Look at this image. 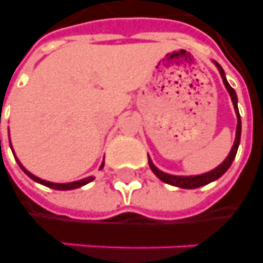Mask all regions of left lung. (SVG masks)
<instances>
[{"label":"left lung","instance_id":"8db88e82","mask_svg":"<svg viewBox=\"0 0 263 263\" xmlns=\"http://www.w3.org/2000/svg\"><path fill=\"white\" fill-rule=\"evenodd\" d=\"M214 65H215L218 68V70H219V75L222 78V82H224L225 87H227V90L230 93L231 100H232V105H234V109H235L236 113V120H238V123H236L234 146L231 148L230 154L227 156V158H225L221 164L218 165V167H215L214 170L208 171V173H204V174H198V176H173V174H167L164 171L158 170L157 167L153 164L152 158L148 157V165H150L152 171L160 178V180H161V181L165 182V184H170V185H174V187L187 188V190L202 187V185H206V184H210V182L218 180L221 176H224L225 173H227V170H228L231 167V164H232L234 158H235L238 147H239V141H241V116H239V110H238V98H236L235 90L231 87V85L228 83V81H227V78H225L224 69L221 68V65L218 62H215V61H214Z\"/></svg>","mask_w":263,"mask_h":263}]
</instances>
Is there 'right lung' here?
<instances>
[{
  "instance_id": "add662e5",
  "label": "right lung",
  "mask_w": 263,
  "mask_h": 263,
  "mask_svg": "<svg viewBox=\"0 0 263 263\" xmlns=\"http://www.w3.org/2000/svg\"><path fill=\"white\" fill-rule=\"evenodd\" d=\"M9 146H11V140H9ZM14 153V150H12ZM15 160L16 163L20 164L21 167V170L27 174L29 178H32L33 181L39 182V184H42V185H46V187L49 188H53V190H62V191H66V190H75V188H79V187H83V185H86L87 182H90L95 180V177H86V178H82V180H78V181H72V182H51V181H46V180H42V178H39V177L33 176L32 173H29V171L24 167V165L20 163V160L16 158L15 156ZM105 167V160L102 161V164H100V168H103Z\"/></svg>"
}]
</instances>
